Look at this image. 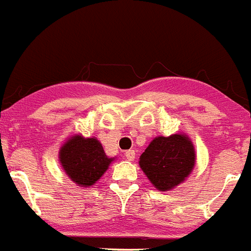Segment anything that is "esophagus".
Wrapping results in <instances>:
<instances>
[{"mask_svg":"<svg viewBox=\"0 0 251 251\" xmlns=\"http://www.w3.org/2000/svg\"><path fill=\"white\" fill-rule=\"evenodd\" d=\"M124 156H126V158L129 160V161H133L134 157H136V152H134V150H128V151H126Z\"/></svg>","mask_w":251,"mask_h":251,"instance_id":"esophagus-1","label":"esophagus"}]
</instances>
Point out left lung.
I'll use <instances>...</instances> for the list:
<instances>
[{
	"instance_id": "8db88e82",
	"label": "left lung",
	"mask_w": 251,
	"mask_h": 251,
	"mask_svg": "<svg viewBox=\"0 0 251 251\" xmlns=\"http://www.w3.org/2000/svg\"><path fill=\"white\" fill-rule=\"evenodd\" d=\"M196 151L189 137L173 134L156 137L140 157V166L156 189H174L190 175Z\"/></svg>"
}]
</instances>
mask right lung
I'll return each mask as SVG.
<instances>
[{"label":"right lung","mask_w":251,"mask_h":251,"mask_svg":"<svg viewBox=\"0 0 251 251\" xmlns=\"http://www.w3.org/2000/svg\"><path fill=\"white\" fill-rule=\"evenodd\" d=\"M114 157L105 155L98 138H85L81 134L70 137L59 150V162L71 180L80 187H91L104 173Z\"/></svg>","instance_id":"1"}]
</instances>
